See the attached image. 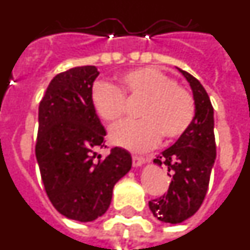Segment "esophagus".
Masks as SVG:
<instances>
[{
    "mask_svg": "<svg viewBox=\"0 0 250 250\" xmlns=\"http://www.w3.org/2000/svg\"><path fill=\"white\" fill-rule=\"evenodd\" d=\"M144 163H145V158H143V156H138V155L132 156V165H134L135 167H141Z\"/></svg>",
    "mask_w": 250,
    "mask_h": 250,
    "instance_id": "1",
    "label": "esophagus"
}]
</instances>
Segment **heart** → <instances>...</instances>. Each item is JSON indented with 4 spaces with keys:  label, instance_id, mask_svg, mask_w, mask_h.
<instances>
[{
    "label": "heart",
    "instance_id": "b5f03b06",
    "mask_svg": "<svg viewBox=\"0 0 250 250\" xmlns=\"http://www.w3.org/2000/svg\"><path fill=\"white\" fill-rule=\"evenodd\" d=\"M126 98L144 100L139 110L141 120L115 125L110 138L115 145L134 151L155 146L161 135L176 139L189 129L195 115L190 92L156 67H141L120 77V86L98 81L92 86L91 104L106 123H116L126 112Z\"/></svg>",
    "mask_w": 250,
    "mask_h": 250
}]
</instances>
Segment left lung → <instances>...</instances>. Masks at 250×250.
Returning a JSON list of instances; mask_svg holds the SVG:
<instances>
[{
    "label": "left lung",
    "mask_w": 250,
    "mask_h": 250,
    "mask_svg": "<svg viewBox=\"0 0 250 250\" xmlns=\"http://www.w3.org/2000/svg\"><path fill=\"white\" fill-rule=\"evenodd\" d=\"M179 71L193 90L195 116L175 144L154 159L155 164L167 167L171 182L167 194L149 202L154 216L169 224H179L199 210L216 156L214 110L209 95L193 75L180 68Z\"/></svg>",
    "instance_id": "1"
}]
</instances>
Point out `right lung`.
<instances>
[{"mask_svg":"<svg viewBox=\"0 0 250 250\" xmlns=\"http://www.w3.org/2000/svg\"><path fill=\"white\" fill-rule=\"evenodd\" d=\"M98 76L95 66L56 75L39 106L35 152L46 194L60 214L79 222L105 214L115 184L131 169L125 149L112 147L105 158L95 151L106 135L91 104Z\"/></svg>","mask_w":250,"mask_h":250,"instance_id":"right-lung-1","label":"right lung"}]
</instances>
